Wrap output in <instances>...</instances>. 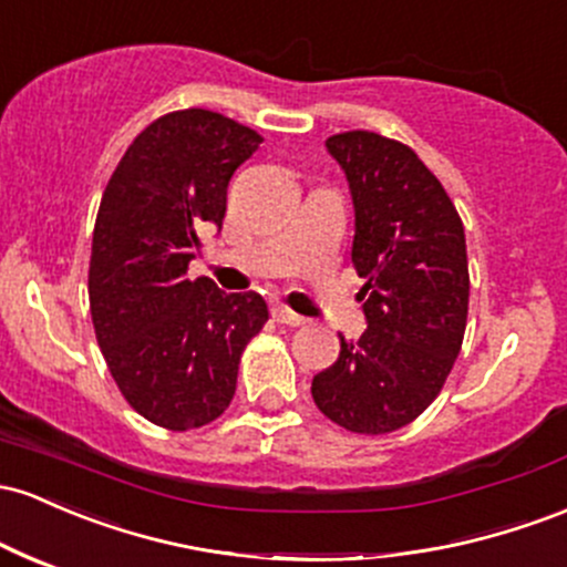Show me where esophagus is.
<instances>
[{"mask_svg":"<svg viewBox=\"0 0 567 567\" xmlns=\"http://www.w3.org/2000/svg\"><path fill=\"white\" fill-rule=\"evenodd\" d=\"M271 317L277 322H282V326H290V328H298V326H303V322H307V317L296 315L293 309H288V307H279V303L271 309Z\"/></svg>","mask_w":567,"mask_h":567,"instance_id":"34e87169","label":"esophagus"}]
</instances>
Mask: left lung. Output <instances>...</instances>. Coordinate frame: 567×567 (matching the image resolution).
<instances>
[{
  "label": "left lung",
  "instance_id": "left-lung-1",
  "mask_svg": "<svg viewBox=\"0 0 567 567\" xmlns=\"http://www.w3.org/2000/svg\"><path fill=\"white\" fill-rule=\"evenodd\" d=\"M354 207L352 266L365 279V328L312 379L322 414L344 431L393 433L435 401L468 320L465 231L444 185L403 142L374 132L326 140Z\"/></svg>",
  "mask_w": 567,
  "mask_h": 567
}]
</instances>
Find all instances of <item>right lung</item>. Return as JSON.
Wrapping results in <instances>:
<instances>
[{"instance_id": "add662e5", "label": "right lung", "mask_w": 567, "mask_h": 567, "mask_svg": "<svg viewBox=\"0 0 567 567\" xmlns=\"http://www.w3.org/2000/svg\"><path fill=\"white\" fill-rule=\"evenodd\" d=\"M264 136L213 110L158 117L112 172L93 226L89 301L123 398L153 425L193 431L228 409L247 341L269 320L258 293L188 277L228 179Z\"/></svg>"}]
</instances>
